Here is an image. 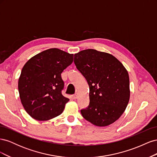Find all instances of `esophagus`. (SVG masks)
Listing matches in <instances>:
<instances>
[{
    "mask_svg": "<svg viewBox=\"0 0 157 157\" xmlns=\"http://www.w3.org/2000/svg\"><path fill=\"white\" fill-rule=\"evenodd\" d=\"M73 99H77V98H78V93L75 94L73 95Z\"/></svg>",
    "mask_w": 157,
    "mask_h": 157,
    "instance_id": "34e87169",
    "label": "esophagus"
}]
</instances>
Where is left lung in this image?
Instances as JSON below:
<instances>
[{
	"label": "left lung",
	"mask_w": 157,
	"mask_h": 157,
	"mask_svg": "<svg viewBox=\"0 0 157 157\" xmlns=\"http://www.w3.org/2000/svg\"><path fill=\"white\" fill-rule=\"evenodd\" d=\"M74 62L89 86L90 103L81 114L97 126L113 124L124 112L130 100L128 71L115 56L94 49L75 54Z\"/></svg>",
	"instance_id": "8db88e82"
}]
</instances>
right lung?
<instances>
[{"mask_svg":"<svg viewBox=\"0 0 157 157\" xmlns=\"http://www.w3.org/2000/svg\"><path fill=\"white\" fill-rule=\"evenodd\" d=\"M73 61V54L50 48L34 56L23 66L18 80L22 105L35 120L48 121L63 111L69 99L61 94L63 70Z\"/></svg>","mask_w":157,"mask_h":157,"instance_id":"1","label":"right lung"}]
</instances>
